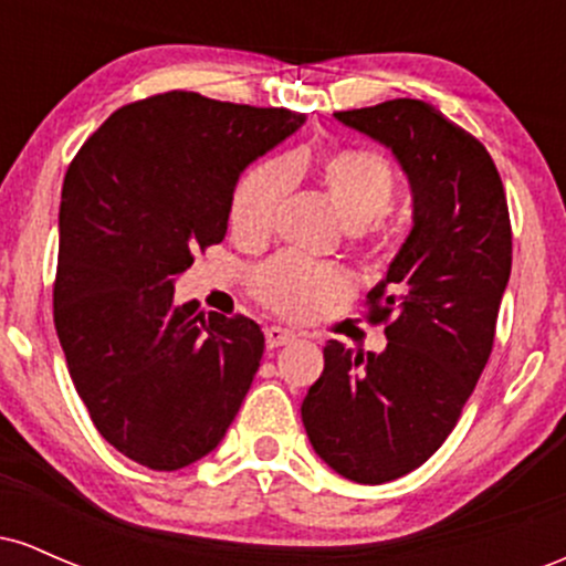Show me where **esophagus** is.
<instances>
[{
  "instance_id": "obj_1",
  "label": "esophagus",
  "mask_w": 566,
  "mask_h": 566,
  "mask_svg": "<svg viewBox=\"0 0 566 566\" xmlns=\"http://www.w3.org/2000/svg\"><path fill=\"white\" fill-rule=\"evenodd\" d=\"M295 333L292 329H284V327H276V324H271V327H265V346L269 348H279V346H287V343L295 340Z\"/></svg>"
}]
</instances>
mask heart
Returning <instances> with one entry per match:
<instances>
[{"mask_svg":"<svg viewBox=\"0 0 566 566\" xmlns=\"http://www.w3.org/2000/svg\"><path fill=\"white\" fill-rule=\"evenodd\" d=\"M303 159L265 161L244 175L231 201V231L244 242H258L274 231L284 199L292 191ZM322 191L337 218L350 231L367 229L391 210L396 178L388 161L373 151L343 148L319 161ZM258 297L276 314L292 319H314L327 305L348 295V279L329 265H316L297 255H282L255 274Z\"/></svg>","mask_w":566,"mask_h":566,"instance_id":"1","label":"heart"}]
</instances>
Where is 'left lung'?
Wrapping results in <instances>:
<instances>
[{"instance_id": "left-lung-1", "label": "left lung", "mask_w": 566, "mask_h": 566, "mask_svg": "<svg viewBox=\"0 0 566 566\" xmlns=\"http://www.w3.org/2000/svg\"><path fill=\"white\" fill-rule=\"evenodd\" d=\"M335 119L399 161L412 231L367 295L388 346L365 354L329 340L301 415L329 469L386 484L444 444L476 388L511 276V220L486 148L431 103L396 97Z\"/></svg>"}]
</instances>
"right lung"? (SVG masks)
Masks as SVG:
<instances>
[{
  "mask_svg": "<svg viewBox=\"0 0 566 566\" xmlns=\"http://www.w3.org/2000/svg\"><path fill=\"white\" fill-rule=\"evenodd\" d=\"M303 122L172 90L122 106L71 161L57 340L101 437L146 469L178 471L216 450L261 367V327L178 305L175 279L223 242L239 175Z\"/></svg>",
  "mask_w": 566,
  "mask_h": 566,
  "instance_id": "1",
  "label": "right lung"
}]
</instances>
